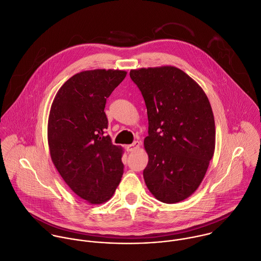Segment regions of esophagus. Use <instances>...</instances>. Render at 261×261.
Instances as JSON below:
<instances>
[{
    "label": "esophagus",
    "instance_id": "obj_1",
    "mask_svg": "<svg viewBox=\"0 0 261 261\" xmlns=\"http://www.w3.org/2000/svg\"><path fill=\"white\" fill-rule=\"evenodd\" d=\"M140 146V142L139 141H134L132 144H129V145H126L125 148L128 152H131V151H134L136 150L138 147Z\"/></svg>",
    "mask_w": 261,
    "mask_h": 261
}]
</instances>
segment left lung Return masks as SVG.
Returning a JSON list of instances; mask_svg holds the SVG:
<instances>
[{"label":"left lung","mask_w":261,"mask_h":261,"mask_svg":"<svg viewBox=\"0 0 261 261\" xmlns=\"http://www.w3.org/2000/svg\"><path fill=\"white\" fill-rule=\"evenodd\" d=\"M147 109L145 184L156 199L180 202L200 185L214 156L215 119L202 88L171 67L131 70Z\"/></svg>","instance_id":"1"}]
</instances>
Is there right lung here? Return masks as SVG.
Here are the masks:
<instances>
[{"instance_id":"1","label":"right lung","mask_w":261,"mask_h":261,"mask_svg":"<svg viewBox=\"0 0 261 261\" xmlns=\"http://www.w3.org/2000/svg\"><path fill=\"white\" fill-rule=\"evenodd\" d=\"M126 74L100 69L77 73L59 89L50 108L51 161L72 191L91 204L108 201L123 175V150L106 135L105 107Z\"/></svg>"}]
</instances>
